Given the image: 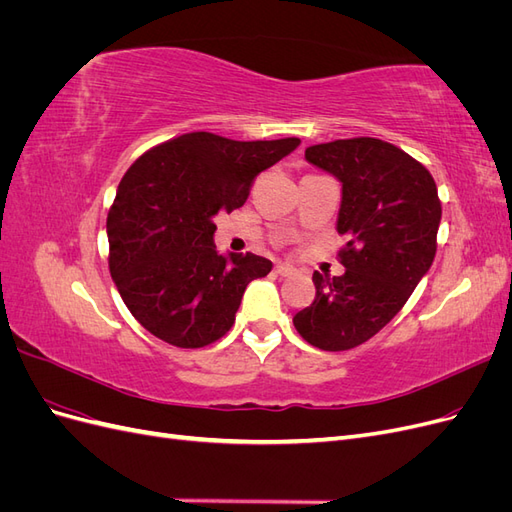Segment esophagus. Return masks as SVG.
Instances as JSON below:
<instances>
[{
	"mask_svg": "<svg viewBox=\"0 0 512 512\" xmlns=\"http://www.w3.org/2000/svg\"><path fill=\"white\" fill-rule=\"evenodd\" d=\"M275 273H280L282 277H290V275L297 273V269L290 267V265H277V267H275Z\"/></svg>",
	"mask_w": 512,
	"mask_h": 512,
	"instance_id": "34e87169",
	"label": "esophagus"
}]
</instances>
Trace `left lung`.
Masks as SVG:
<instances>
[{
	"label": "left lung",
	"mask_w": 512,
	"mask_h": 512,
	"mask_svg": "<svg viewBox=\"0 0 512 512\" xmlns=\"http://www.w3.org/2000/svg\"><path fill=\"white\" fill-rule=\"evenodd\" d=\"M305 160L342 183L337 232L346 273H314L316 299L292 318L305 342L350 350L406 305L436 256L442 218L436 181L399 147L348 138L305 149Z\"/></svg>",
	"instance_id": "left-lung-1"
}]
</instances>
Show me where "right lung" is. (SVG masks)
I'll return each instance as SVG.
<instances>
[{"mask_svg": "<svg viewBox=\"0 0 512 512\" xmlns=\"http://www.w3.org/2000/svg\"><path fill=\"white\" fill-rule=\"evenodd\" d=\"M299 145V138L243 143L192 132L128 168L106 220L108 267L151 335L177 348H203L226 335L247 284L273 262L220 254L213 218L241 207L254 177Z\"/></svg>", "mask_w": 512, "mask_h": 512, "instance_id": "right-lung-1", "label": "right lung"}]
</instances>
